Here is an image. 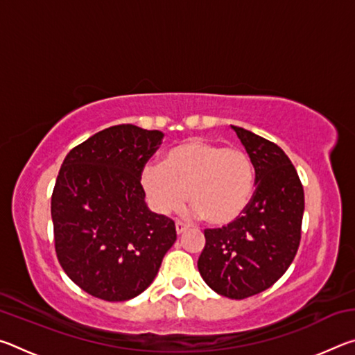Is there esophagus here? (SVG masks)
Returning <instances> with one entry per match:
<instances>
[{"label":"esophagus","mask_w":355,"mask_h":355,"mask_svg":"<svg viewBox=\"0 0 355 355\" xmlns=\"http://www.w3.org/2000/svg\"><path fill=\"white\" fill-rule=\"evenodd\" d=\"M175 230H177V235H182V233H184L186 230H188V225H184L183 222H177Z\"/></svg>","instance_id":"obj_1"}]
</instances>
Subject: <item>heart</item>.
I'll use <instances>...</instances> for the list:
<instances>
[{"label": "heart", "mask_w": 355, "mask_h": 355, "mask_svg": "<svg viewBox=\"0 0 355 355\" xmlns=\"http://www.w3.org/2000/svg\"><path fill=\"white\" fill-rule=\"evenodd\" d=\"M139 183L158 214L175 211L189 196L192 216L228 225L249 207L255 171L244 150L192 137L167 150L163 164L144 166Z\"/></svg>", "instance_id": "obj_1"}]
</instances>
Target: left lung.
<instances>
[{
	"label": "left lung",
	"mask_w": 355,
	"mask_h": 355,
	"mask_svg": "<svg viewBox=\"0 0 355 355\" xmlns=\"http://www.w3.org/2000/svg\"><path fill=\"white\" fill-rule=\"evenodd\" d=\"M255 169V194L239 219L207 228L197 268L220 296L244 299L268 290L290 268L300 243L304 189L284 150L232 125Z\"/></svg>",
	"instance_id": "left-lung-1"
}]
</instances>
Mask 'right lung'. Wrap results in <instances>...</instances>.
Segmentation results:
<instances>
[{"instance_id": "obj_1", "label": "right lung", "mask_w": 355, "mask_h": 355, "mask_svg": "<svg viewBox=\"0 0 355 355\" xmlns=\"http://www.w3.org/2000/svg\"><path fill=\"white\" fill-rule=\"evenodd\" d=\"M123 123L71 148L51 196L56 255L92 296L120 302L146 290L177 239L175 224L150 211L139 177L163 141Z\"/></svg>"}]
</instances>
